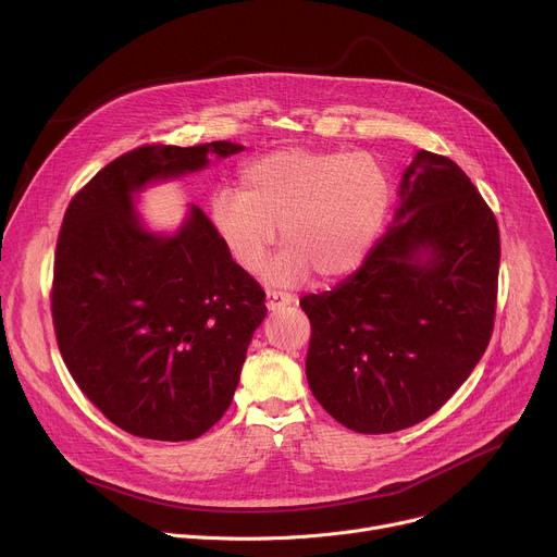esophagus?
<instances>
[{"label":"esophagus","mask_w":557,"mask_h":557,"mask_svg":"<svg viewBox=\"0 0 557 557\" xmlns=\"http://www.w3.org/2000/svg\"><path fill=\"white\" fill-rule=\"evenodd\" d=\"M295 304V297L288 293H280V290H267V308L269 310H280L284 306Z\"/></svg>","instance_id":"1"}]
</instances>
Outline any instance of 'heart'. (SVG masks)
Returning <instances> with one entry per match:
<instances>
[{
    "label": "heart",
    "instance_id": "heart-1",
    "mask_svg": "<svg viewBox=\"0 0 557 557\" xmlns=\"http://www.w3.org/2000/svg\"><path fill=\"white\" fill-rule=\"evenodd\" d=\"M392 205V183L372 153L282 149L240 174V194L220 191L211 220L233 262L258 273L273 245L286 247L267 282L297 286L314 271L337 280L363 264Z\"/></svg>",
    "mask_w": 557,
    "mask_h": 557
}]
</instances>
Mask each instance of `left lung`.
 <instances>
[{
	"mask_svg": "<svg viewBox=\"0 0 557 557\" xmlns=\"http://www.w3.org/2000/svg\"><path fill=\"white\" fill-rule=\"evenodd\" d=\"M498 267L492 209L454 161L421 149L363 264L333 290L299 299L314 399L361 434L432 417L485 355Z\"/></svg>",
	"mask_w": 557,
	"mask_h": 557,
	"instance_id": "obj_1",
	"label": "left lung"
}]
</instances>
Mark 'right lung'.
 I'll use <instances>...</instances> for the list:
<instances>
[{"label": "right lung", "instance_id": "add662e5", "mask_svg": "<svg viewBox=\"0 0 557 557\" xmlns=\"http://www.w3.org/2000/svg\"><path fill=\"white\" fill-rule=\"evenodd\" d=\"M243 149L231 140L132 149L63 215L52 282L57 344L82 392L134 436L191 441L215 425L267 317L264 290L196 205L176 231H151L136 196Z\"/></svg>", "mask_w": 557, "mask_h": 557}]
</instances>
